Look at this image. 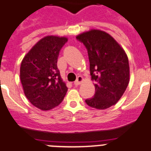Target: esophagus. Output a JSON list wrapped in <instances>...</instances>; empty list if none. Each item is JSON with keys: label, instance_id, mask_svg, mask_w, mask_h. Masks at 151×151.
<instances>
[{"label": "esophagus", "instance_id": "1", "mask_svg": "<svg viewBox=\"0 0 151 151\" xmlns=\"http://www.w3.org/2000/svg\"><path fill=\"white\" fill-rule=\"evenodd\" d=\"M82 81H83V78H82V76H78V77H77L76 80L75 81L74 84L75 85H80L81 83L82 82Z\"/></svg>", "mask_w": 151, "mask_h": 151}]
</instances>
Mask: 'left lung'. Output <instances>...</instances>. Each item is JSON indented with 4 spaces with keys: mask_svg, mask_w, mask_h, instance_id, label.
Wrapping results in <instances>:
<instances>
[{
    "mask_svg": "<svg viewBox=\"0 0 151 151\" xmlns=\"http://www.w3.org/2000/svg\"><path fill=\"white\" fill-rule=\"evenodd\" d=\"M76 39L88 50L91 80L95 82L94 97L86 100L94 109L103 110L118 102L130 80L128 58L124 49L106 32L99 29L78 34Z\"/></svg>",
    "mask_w": 151,
    "mask_h": 151,
    "instance_id": "obj_1",
    "label": "left lung"
}]
</instances>
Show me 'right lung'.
<instances>
[{"label":"right lung","instance_id":"add662e5","mask_svg":"<svg viewBox=\"0 0 151 151\" xmlns=\"http://www.w3.org/2000/svg\"><path fill=\"white\" fill-rule=\"evenodd\" d=\"M67 40L64 37L46 36L32 47L21 62L20 77L24 94L40 110L58 106L67 92L68 88L57 68L59 53Z\"/></svg>","mask_w":151,"mask_h":151}]
</instances>
